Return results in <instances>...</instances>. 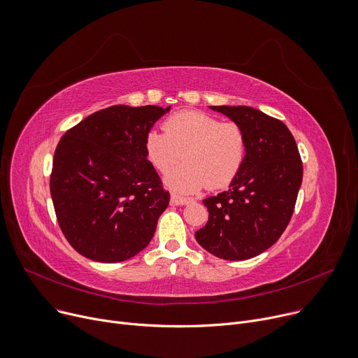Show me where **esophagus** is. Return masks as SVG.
<instances>
[{"label":"esophagus","mask_w":358,"mask_h":358,"mask_svg":"<svg viewBox=\"0 0 358 358\" xmlns=\"http://www.w3.org/2000/svg\"><path fill=\"white\" fill-rule=\"evenodd\" d=\"M190 201H193V199L182 197V196L177 194V193L171 194V203H174V205H187V203H190Z\"/></svg>","instance_id":"obj_1"}]
</instances>
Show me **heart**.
Returning a JSON list of instances; mask_svg holds the SVG:
<instances>
[{
  "instance_id": "b5f03b06",
  "label": "heart",
  "mask_w": 358,
  "mask_h": 358,
  "mask_svg": "<svg viewBox=\"0 0 358 358\" xmlns=\"http://www.w3.org/2000/svg\"><path fill=\"white\" fill-rule=\"evenodd\" d=\"M162 129L164 133H146L145 153L159 173H166L185 155L186 162L166 174L165 182L173 190L222 189L238 176L247 153V136L238 122L201 111H180L169 115Z\"/></svg>"
}]
</instances>
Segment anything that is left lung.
I'll return each mask as SVG.
<instances>
[{
	"label": "left lung",
	"mask_w": 358,
	"mask_h": 358,
	"mask_svg": "<svg viewBox=\"0 0 358 358\" xmlns=\"http://www.w3.org/2000/svg\"><path fill=\"white\" fill-rule=\"evenodd\" d=\"M210 108L244 129L247 153L229 189L203 200L209 217L194 236L216 257L245 260L268 250L289 224L303 181V162L282 121L252 106Z\"/></svg>",
	"instance_id": "left-lung-1"
}]
</instances>
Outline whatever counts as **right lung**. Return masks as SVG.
I'll use <instances>...</instances> for the list:
<instances>
[{"label": "right lung", "instance_id": "add662e5", "mask_svg": "<svg viewBox=\"0 0 358 358\" xmlns=\"http://www.w3.org/2000/svg\"><path fill=\"white\" fill-rule=\"evenodd\" d=\"M169 108L113 105L61 137L50 189L58 225L77 253L115 263L150 243L169 193L146 159L145 136Z\"/></svg>", "mask_w": 358, "mask_h": 358}]
</instances>
